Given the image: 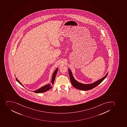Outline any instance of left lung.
I'll return each instance as SVG.
<instances>
[{"label":"left lung","mask_w":127,"mask_h":127,"mask_svg":"<svg viewBox=\"0 0 127 127\" xmlns=\"http://www.w3.org/2000/svg\"><path fill=\"white\" fill-rule=\"evenodd\" d=\"M68 70H69V77H70V80H71L72 85L75 88H76L78 90H84V91L89 90L92 89L95 87H96L97 85L100 84V83L105 78H106L108 73V72H107V74L103 78H101V79H99L98 80H97L94 83H92L91 84H85L79 83L78 81H76L74 78L71 70L69 69H68Z\"/></svg>","instance_id":"obj_1"}]
</instances>
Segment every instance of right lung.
<instances>
[{
  "mask_svg": "<svg viewBox=\"0 0 127 127\" xmlns=\"http://www.w3.org/2000/svg\"><path fill=\"white\" fill-rule=\"evenodd\" d=\"M58 70V68H57L55 70V71H54V72L53 74L52 77L51 81L52 85L54 84V80H55V78H56V76ZM16 80L17 82H18L22 86L24 87L23 85H22V84L19 81V80L16 78ZM52 87L51 86V84H47V85H44V86L40 87V88L37 89V90H35V91H34V92H35V93H41L46 92H47V91H48L49 90H50V89H51L52 88Z\"/></svg>",
  "mask_w": 127,
  "mask_h": 127,
  "instance_id": "right-lung-1",
  "label": "right lung"
}]
</instances>
